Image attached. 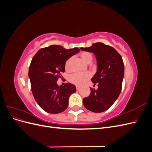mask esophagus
Listing matches in <instances>:
<instances>
[{"mask_svg":"<svg viewBox=\"0 0 152 152\" xmlns=\"http://www.w3.org/2000/svg\"><path fill=\"white\" fill-rule=\"evenodd\" d=\"M80 88V86H76V89H77V90H79Z\"/></svg>","mask_w":152,"mask_h":152,"instance_id":"34e87169","label":"esophagus"}]
</instances>
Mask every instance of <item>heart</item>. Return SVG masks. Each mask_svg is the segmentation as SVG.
Segmentation results:
<instances>
[{
	"instance_id": "obj_1",
	"label": "heart",
	"mask_w": 152,
	"mask_h": 152,
	"mask_svg": "<svg viewBox=\"0 0 152 152\" xmlns=\"http://www.w3.org/2000/svg\"><path fill=\"white\" fill-rule=\"evenodd\" d=\"M80 56L82 60L87 63H89L93 60V56L91 53L89 52H82L80 53ZM72 61V58H69L65 63L66 70H69ZM91 77V74L89 72L84 73H75L71 75L69 77V80L72 83L77 86H82Z\"/></svg>"
}]
</instances>
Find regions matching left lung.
Listing matches in <instances>:
<instances>
[{
    "label": "left lung",
    "mask_w": 152,
    "mask_h": 152,
    "mask_svg": "<svg viewBox=\"0 0 152 152\" xmlns=\"http://www.w3.org/2000/svg\"><path fill=\"white\" fill-rule=\"evenodd\" d=\"M80 49L93 53L97 60V72L91 80L98 88H91V94L83 99V104L89 111L103 112L115 103L121 92L124 76L122 56L113 48L102 42Z\"/></svg>",
    "instance_id": "1"
}]
</instances>
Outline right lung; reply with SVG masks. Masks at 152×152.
<instances>
[{
    "instance_id": "obj_1",
    "label": "right lung",
    "mask_w": 152,
    "mask_h": 152,
    "mask_svg": "<svg viewBox=\"0 0 152 152\" xmlns=\"http://www.w3.org/2000/svg\"><path fill=\"white\" fill-rule=\"evenodd\" d=\"M80 49H66L61 45H51L40 49L31 61L28 77L34 97L40 107L49 113L65 111L70 96L76 91L74 85L66 83L58 86L61 73L65 71V63Z\"/></svg>"
}]
</instances>
